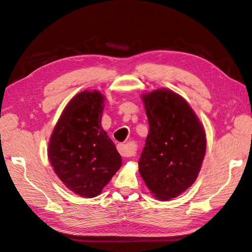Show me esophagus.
<instances>
[{"mask_svg": "<svg viewBox=\"0 0 252 252\" xmlns=\"http://www.w3.org/2000/svg\"><path fill=\"white\" fill-rule=\"evenodd\" d=\"M117 148H118L119 154L123 158H130L135 154V149L126 144H119Z\"/></svg>", "mask_w": 252, "mask_h": 252, "instance_id": "34e87169", "label": "esophagus"}]
</instances>
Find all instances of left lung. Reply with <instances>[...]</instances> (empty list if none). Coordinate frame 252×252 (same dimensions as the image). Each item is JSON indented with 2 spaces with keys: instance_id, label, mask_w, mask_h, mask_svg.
<instances>
[{
  "instance_id": "1",
  "label": "left lung",
  "mask_w": 252,
  "mask_h": 252,
  "mask_svg": "<svg viewBox=\"0 0 252 252\" xmlns=\"http://www.w3.org/2000/svg\"><path fill=\"white\" fill-rule=\"evenodd\" d=\"M149 133L139 171L152 194L167 201L191 186L206 152L205 131L188 103L168 89L143 96Z\"/></svg>"
}]
</instances>
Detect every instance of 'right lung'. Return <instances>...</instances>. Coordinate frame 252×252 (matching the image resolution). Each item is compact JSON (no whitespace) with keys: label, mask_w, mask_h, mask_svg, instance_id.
I'll return each mask as SVG.
<instances>
[{"label":"right lung","mask_w":252,"mask_h":252,"mask_svg":"<svg viewBox=\"0 0 252 252\" xmlns=\"http://www.w3.org/2000/svg\"><path fill=\"white\" fill-rule=\"evenodd\" d=\"M104 96L83 91L68 103L53 130L48 158L64 185L81 196L94 197L122 165L113 142L101 126Z\"/></svg>","instance_id":"add662e5"}]
</instances>
